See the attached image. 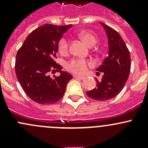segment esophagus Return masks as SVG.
Masks as SVG:
<instances>
[{"instance_id":"obj_1","label":"esophagus","mask_w":148,"mask_h":148,"mask_svg":"<svg viewBox=\"0 0 148 148\" xmlns=\"http://www.w3.org/2000/svg\"><path fill=\"white\" fill-rule=\"evenodd\" d=\"M74 78L76 79H81V80H83L85 79V77H83V76H78V75H74Z\"/></svg>"}]
</instances>
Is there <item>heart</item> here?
Segmentation results:
<instances>
[{"mask_svg":"<svg viewBox=\"0 0 148 148\" xmlns=\"http://www.w3.org/2000/svg\"><path fill=\"white\" fill-rule=\"evenodd\" d=\"M78 36L80 39L89 47L95 45L97 41L96 36L90 31H84V30L81 31L78 34ZM69 48V45L68 40L65 38H61L58 44V50H59V53L62 55H66L68 53ZM89 65H90V63L86 61L83 60V59H74L69 62L66 64V67L69 71H71V72L78 74H82L86 72L88 66Z\"/></svg>","mask_w":148,"mask_h":148,"instance_id":"heart-1","label":"heart"}]
</instances>
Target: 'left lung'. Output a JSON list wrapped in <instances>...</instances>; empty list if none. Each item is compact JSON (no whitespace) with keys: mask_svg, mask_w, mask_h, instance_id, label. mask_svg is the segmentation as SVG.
Here are the masks:
<instances>
[{"mask_svg":"<svg viewBox=\"0 0 148 148\" xmlns=\"http://www.w3.org/2000/svg\"><path fill=\"white\" fill-rule=\"evenodd\" d=\"M100 24L108 38V56L96 69L103 72L102 81L96 79V87L86 95L95 100L106 101L117 96L124 88L129 77L131 60L129 50L120 34L102 22Z\"/></svg>","mask_w":148,"mask_h":148,"instance_id":"1","label":"left lung"}]
</instances>
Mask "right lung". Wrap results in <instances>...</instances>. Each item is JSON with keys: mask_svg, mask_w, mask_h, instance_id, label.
<instances>
[{"mask_svg": "<svg viewBox=\"0 0 148 148\" xmlns=\"http://www.w3.org/2000/svg\"><path fill=\"white\" fill-rule=\"evenodd\" d=\"M71 26H40L28 36L18 51L15 64L16 77L26 95L38 104L58 102L72 79V75L62 71V66L55 62L59 40ZM56 71L60 76L51 78L49 73Z\"/></svg>", "mask_w": 148, "mask_h": 148, "instance_id": "right-lung-1", "label": "right lung"}]
</instances>
